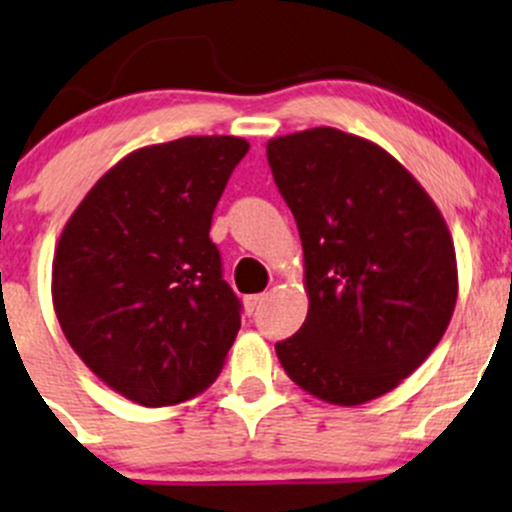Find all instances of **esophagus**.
<instances>
[{
  "label": "esophagus",
  "instance_id": "obj_1",
  "mask_svg": "<svg viewBox=\"0 0 512 512\" xmlns=\"http://www.w3.org/2000/svg\"><path fill=\"white\" fill-rule=\"evenodd\" d=\"M262 301H265V294H252V297H245V309L255 311Z\"/></svg>",
  "mask_w": 512,
  "mask_h": 512
}]
</instances>
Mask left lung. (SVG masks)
<instances>
[{
	"instance_id": "8db88e82",
	"label": "left lung",
	"mask_w": 512,
	"mask_h": 512,
	"mask_svg": "<svg viewBox=\"0 0 512 512\" xmlns=\"http://www.w3.org/2000/svg\"><path fill=\"white\" fill-rule=\"evenodd\" d=\"M304 250V326L284 373L331 405L383 397L429 358L459 297L456 250L422 184L380 144L336 127L267 142Z\"/></svg>"
}]
</instances>
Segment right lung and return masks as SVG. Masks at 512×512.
Masks as SVG:
<instances>
[{
    "label": "right lung",
    "mask_w": 512,
    "mask_h": 512,
    "mask_svg": "<svg viewBox=\"0 0 512 512\" xmlns=\"http://www.w3.org/2000/svg\"><path fill=\"white\" fill-rule=\"evenodd\" d=\"M250 144L181 137L134 149L95 181L53 255L63 336L110 390L144 407L201 395L240 328V301L208 238Z\"/></svg>",
    "instance_id": "obj_1"
}]
</instances>
